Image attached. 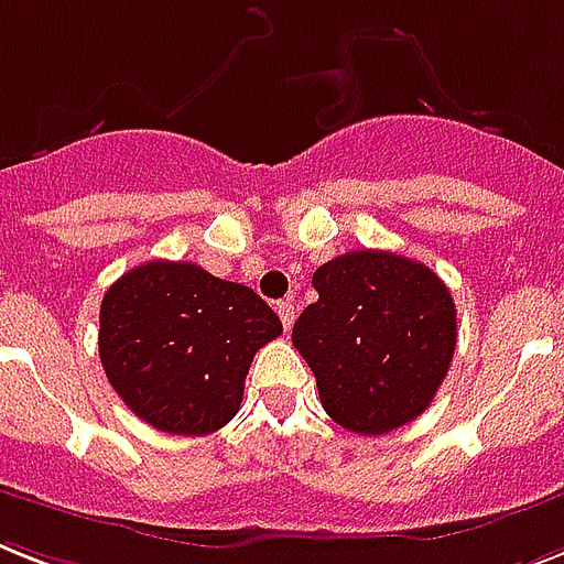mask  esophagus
<instances>
[{"label": "esophagus", "mask_w": 564, "mask_h": 564, "mask_svg": "<svg viewBox=\"0 0 564 564\" xmlns=\"http://www.w3.org/2000/svg\"><path fill=\"white\" fill-rule=\"evenodd\" d=\"M276 314L279 319H282V326H285V332H291V326H294L296 319V308L291 303H279L276 305Z\"/></svg>", "instance_id": "1"}]
</instances>
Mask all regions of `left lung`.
Returning <instances> with one entry per match:
<instances>
[{
    "label": "left lung",
    "instance_id": "left-lung-1",
    "mask_svg": "<svg viewBox=\"0 0 564 564\" xmlns=\"http://www.w3.org/2000/svg\"><path fill=\"white\" fill-rule=\"evenodd\" d=\"M317 303L294 323L296 352L337 425L378 436L408 425L448 376L457 308L422 261L355 250L314 270Z\"/></svg>",
    "mask_w": 564,
    "mask_h": 564
}]
</instances>
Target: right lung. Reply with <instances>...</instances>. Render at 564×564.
Masks as SVG:
<instances>
[{
	"label": "right lung",
	"mask_w": 564,
	"mask_h": 564,
	"mask_svg": "<svg viewBox=\"0 0 564 564\" xmlns=\"http://www.w3.org/2000/svg\"><path fill=\"white\" fill-rule=\"evenodd\" d=\"M98 355L142 422L204 436L236 416L253 355L282 323L256 291L192 261H145L107 288Z\"/></svg>",
	"instance_id": "right-lung-1"
}]
</instances>
